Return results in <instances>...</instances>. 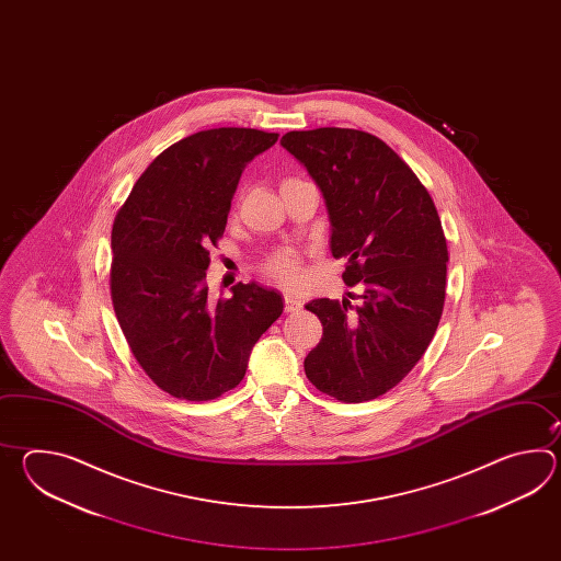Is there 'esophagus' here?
<instances>
[{"instance_id":"34e87169","label":"esophagus","mask_w":561,"mask_h":561,"mask_svg":"<svg viewBox=\"0 0 561 561\" xmlns=\"http://www.w3.org/2000/svg\"><path fill=\"white\" fill-rule=\"evenodd\" d=\"M300 309H302V302H300L297 297H293V295H285L286 312H298Z\"/></svg>"}]
</instances>
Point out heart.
<instances>
[{
  "label": "heart",
  "instance_id": "1",
  "mask_svg": "<svg viewBox=\"0 0 561 561\" xmlns=\"http://www.w3.org/2000/svg\"><path fill=\"white\" fill-rule=\"evenodd\" d=\"M264 273L283 285L300 280V256L295 251H278L264 263Z\"/></svg>",
  "mask_w": 561,
  "mask_h": 561
}]
</instances>
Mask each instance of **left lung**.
Instances as JSON below:
<instances>
[{
	"label": "left lung",
	"mask_w": 561,
	"mask_h": 561,
	"mask_svg": "<svg viewBox=\"0 0 561 561\" xmlns=\"http://www.w3.org/2000/svg\"><path fill=\"white\" fill-rule=\"evenodd\" d=\"M331 218V252L358 305L314 298L322 324L305 358L309 381L343 403L391 391L425 355L442 321L447 240L427 188L381 138L353 128L286 131ZM348 297L355 298L353 293Z\"/></svg>",
	"instance_id": "obj_1"
}]
</instances>
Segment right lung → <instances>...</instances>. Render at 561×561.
<instances>
[{"label":"right lung","instance_id":"add662e5","mask_svg":"<svg viewBox=\"0 0 561 561\" xmlns=\"http://www.w3.org/2000/svg\"><path fill=\"white\" fill-rule=\"evenodd\" d=\"M275 131L213 128L172 144L144 170L112 227L110 295L131 355L176 399L234 389L252 346L283 314L275 288L232 286L213 300L210 247L227 228L240 174Z\"/></svg>","mask_w":561,"mask_h":561}]
</instances>
